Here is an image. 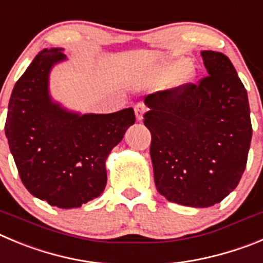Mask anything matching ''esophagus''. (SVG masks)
Instances as JSON below:
<instances>
[{
	"label": "esophagus",
	"instance_id": "esophagus-1",
	"mask_svg": "<svg viewBox=\"0 0 263 263\" xmlns=\"http://www.w3.org/2000/svg\"><path fill=\"white\" fill-rule=\"evenodd\" d=\"M145 111H146V107L144 103H137V105L135 106V115H136V119L139 120V122L143 120Z\"/></svg>",
	"mask_w": 263,
	"mask_h": 263
}]
</instances>
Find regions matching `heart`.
I'll return each instance as SVG.
<instances>
[{
  "label": "heart",
  "mask_w": 263,
  "mask_h": 263,
  "mask_svg": "<svg viewBox=\"0 0 263 263\" xmlns=\"http://www.w3.org/2000/svg\"><path fill=\"white\" fill-rule=\"evenodd\" d=\"M187 65H189L187 59L181 58V59H177V60L173 61L169 67L166 68V70L170 73H177V72H181V70H183L184 68H187ZM194 76H195V72H194L193 68L189 67L187 69L184 70V72L181 74V77H179V81H181L182 84H186V82L191 81V80L194 79Z\"/></svg>",
  "instance_id": "obj_1"
}]
</instances>
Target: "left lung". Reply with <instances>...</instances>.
<instances>
[{
  "label": "left lung",
  "instance_id": "obj_1",
  "mask_svg": "<svg viewBox=\"0 0 263 263\" xmlns=\"http://www.w3.org/2000/svg\"><path fill=\"white\" fill-rule=\"evenodd\" d=\"M208 76L144 98L157 191L204 208L237 187L252 141L248 93L226 55L202 51Z\"/></svg>",
  "mask_w": 263,
  "mask_h": 263
}]
</instances>
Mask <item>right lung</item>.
<instances>
[{
	"mask_svg": "<svg viewBox=\"0 0 263 263\" xmlns=\"http://www.w3.org/2000/svg\"><path fill=\"white\" fill-rule=\"evenodd\" d=\"M65 59L63 48L35 56L11 91L5 135L25 187L48 204L76 208L103 193L107 156L135 112L81 115L52 101L49 72Z\"/></svg>",
	"mask_w": 263,
	"mask_h": 263,
	"instance_id": "1",
	"label": "right lung"
}]
</instances>
